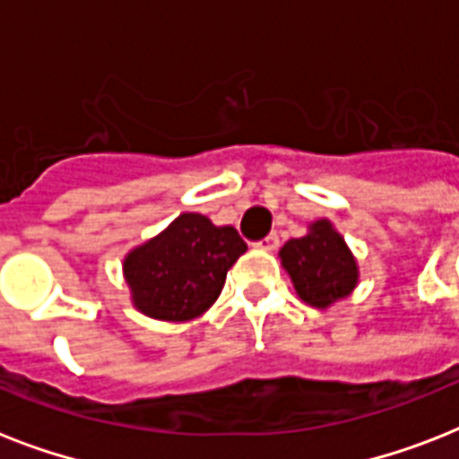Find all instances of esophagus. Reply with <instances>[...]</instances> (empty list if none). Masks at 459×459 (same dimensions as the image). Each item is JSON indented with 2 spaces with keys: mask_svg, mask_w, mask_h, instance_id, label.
<instances>
[{
  "mask_svg": "<svg viewBox=\"0 0 459 459\" xmlns=\"http://www.w3.org/2000/svg\"><path fill=\"white\" fill-rule=\"evenodd\" d=\"M259 247H262V250L273 252V250H276V247H279V236H276V233H269V236H266L264 240L259 243Z\"/></svg>",
  "mask_w": 459,
  "mask_h": 459,
  "instance_id": "esophagus-1",
  "label": "esophagus"
}]
</instances>
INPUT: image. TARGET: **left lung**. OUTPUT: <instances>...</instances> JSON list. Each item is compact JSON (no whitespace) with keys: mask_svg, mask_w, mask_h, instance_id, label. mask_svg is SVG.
<instances>
[{"mask_svg":"<svg viewBox=\"0 0 459 459\" xmlns=\"http://www.w3.org/2000/svg\"><path fill=\"white\" fill-rule=\"evenodd\" d=\"M279 257L298 298L316 309L348 298L359 281L355 255L328 219L309 223L307 236L288 240Z\"/></svg>","mask_w":459,"mask_h":459,"instance_id":"8db88e82","label":"left lung"}]
</instances>
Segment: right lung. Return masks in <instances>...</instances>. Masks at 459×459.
<instances>
[{
    "mask_svg": "<svg viewBox=\"0 0 459 459\" xmlns=\"http://www.w3.org/2000/svg\"><path fill=\"white\" fill-rule=\"evenodd\" d=\"M247 250L233 226L186 212L159 236L133 247L124 279L133 307L159 321H190L214 305L226 273Z\"/></svg>",
    "mask_w": 459,
    "mask_h": 459,
    "instance_id": "obj_1",
    "label": "right lung"
}]
</instances>
